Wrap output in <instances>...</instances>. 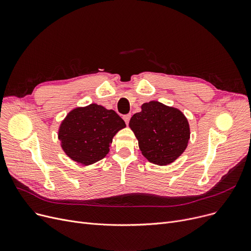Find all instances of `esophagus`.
Segmentation results:
<instances>
[{"instance_id":"34e87169","label":"esophagus","mask_w":251,"mask_h":251,"mask_svg":"<svg viewBox=\"0 0 251 251\" xmlns=\"http://www.w3.org/2000/svg\"><path fill=\"white\" fill-rule=\"evenodd\" d=\"M130 118H131V115H130V114H127V115H124V116H123V120L125 121L126 125H128V124H129V121H130Z\"/></svg>"}]
</instances>
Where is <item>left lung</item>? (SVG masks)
<instances>
[{
  "instance_id": "obj_1",
  "label": "left lung",
  "mask_w": 251,
  "mask_h": 251,
  "mask_svg": "<svg viewBox=\"0 0 251 251\" xmlns=\"http://www.w3.org/2000/svg\"><path fill=\"white\" fill-rule=\"evenodd\" d=\"M141 153L152 164L173 163L186 150L190 129L186 117L173 107L151 100L141 105V112L130 119Z\"/></svg>"
}]
</instances>
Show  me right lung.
Segmentation results:
<instances>
[{"label": "right lung", "instance_id": "add662e5", "mask_svg": "<svg viewBox=\"0 0 251 251\" xmlns=\"http://www.w3.org/2000/svg\"><path fill=\"white\" fill-rule=\"evenodd\" d=\"M125 127L115 111L91 103L68 113L60 125L58 137L71 160L88 166L108 154L113 137Z\"/></svg>", "mask_w": 251, "mask_h": 251}]
</instances>
